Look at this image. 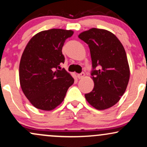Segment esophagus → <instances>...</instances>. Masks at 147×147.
Listing matches in <instances>:
<instances>
[{"instance_id":"obj_1","label":"esophagus","mask_w":147,"mask_h":147,"mask_svg":"<svg viewBox=\"0 0 147 147\" xmlns=\"http://www.w3.org/2000/svg\"><path fill=\"white\" fill-rule=\"evenodd\" d=\"M84 77H85V73H84V72H82V73L80 74H77V78L79 79L84 78Z\"/></svg>"}]
</instances>
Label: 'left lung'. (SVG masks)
<instances>
[{
  "label": "left lung",
  "mask_w": 147,
  "mask_h": 147,
  "mask_svg": "<svg viewBox=\"0 0 147 147\" xmlns=\"http://www.w3.org/2000/svg\"><path fill=\"white\" fill-rule=\"evenodd\" d=\"M79 38L90 48L93 90L85 95L87 102L97 110L117 104L125 92L130 69L124 47L117 36L103 29L91 28Z\"/></svg>",
  "instance_id": "obj_1"
}]
</instances>
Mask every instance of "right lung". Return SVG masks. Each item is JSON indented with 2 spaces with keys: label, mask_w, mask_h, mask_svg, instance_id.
<instances>
[{
  "label": "right lung",
  "mask_w": 147,
  "mask_h": 147,
  "mask_svg": "<svg viewBox=\"0 0 147 147\" xmlns=\"http://www.w3.org/2000/svg\"><path fill=\"white\" fill-rule=\"evenodd\" d=\"M72 30L51 29L35 34L25 47L19 65L22 90L32 105L52 111L61 104L73 77L65 69L62 47Z\"/></svg>",
  "instance_id": "obj_1"
}]
</instances>
